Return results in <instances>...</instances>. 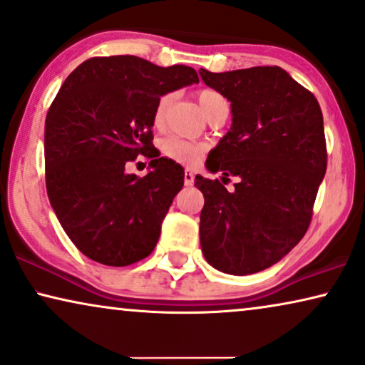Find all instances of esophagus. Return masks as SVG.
<instances>
[{
    "instance_id": "obj_1",
    "label": "esophagus",
    "mask_w": 365,
    "mask_h": 365,
    "mask_svg": "<svg viewBox=\"0 0 365 365\" xmlns=\"http://www.w3.org/2000/svg\"><path fill=\"white\" fill-rule=\"evenodd\" d=\"M184 184H186V186H192L194 184V174L192 171H189V169L184 171Z\"/></svg>"
}]
</instances>
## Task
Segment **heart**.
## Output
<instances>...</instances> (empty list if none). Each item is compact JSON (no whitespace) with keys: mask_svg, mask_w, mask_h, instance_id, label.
<instances>
[{"mask_svg":"<svg viewBox=\"0 0 365 365\" xmlns=\"http://www.w3.org/2000/svg\"><path fill=\"white\" fill-rule=\"evenodd\" d=\"M173 101V94H163L161 98L158 99L156 106H154V113H153V123L156 128H161L164 121H166L168 116V109L169 104ZM197 103L201 106L202 113L207 114L212 111L217 104L221 103H227L224 99L222 94H219L214 89H201L197 93ZM161 151L166 158L173 159V161L181 163V164H187V166H194V164L199 163V159L202 158L204 151H206V146L199 143H192V141H186V139L176 138V136H169L161 141Z\"/></svg>","mask_w":365,"mask_h":365,"instance_id":"1","label":"heart"}]
</instances>
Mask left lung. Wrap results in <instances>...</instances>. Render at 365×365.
I'll list each match as a JSON object with an SVG mask.
<instances>
[{"label":"left lung","instance_id":"1","mask_svg":"<svg viewBox=\"0 0 365 365\" xmlns=\"http://www.w3.org/2000/svg\"><path fill=\"white\" fill-rule=\"evenodd\" d=\"M199 74L232 113L206 168L239 178L231 192L217 179H194L204 194L202 254L217 271L247 276L281 261L311 224L327 168L322 111L279 66Z\"/></svg>","mask_w":365,"mask_h":365}]
</instances>
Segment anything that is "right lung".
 Masks as SVG:
<instances>
[{
	"instance_id": "right-lung-1",
	"label": "right lung",
	"mask_w": 365,
	"mask_h": 365,
	"mask_svg": "<svg viewBox=\"0 0 365 365\" xmlns=\"http://www.w3.org/2000/svg\"><path fill=\"white\" fill-rule=\"evenodd\" d=\"M192 83V68L131 54L88 59L63 83L44 123L46 191L84 256L123 267L153 252L184 184V169L153 146L154 106ZM139 153L152 159L144 178L123 169Z\"/></svg>"
}]
</instances>
